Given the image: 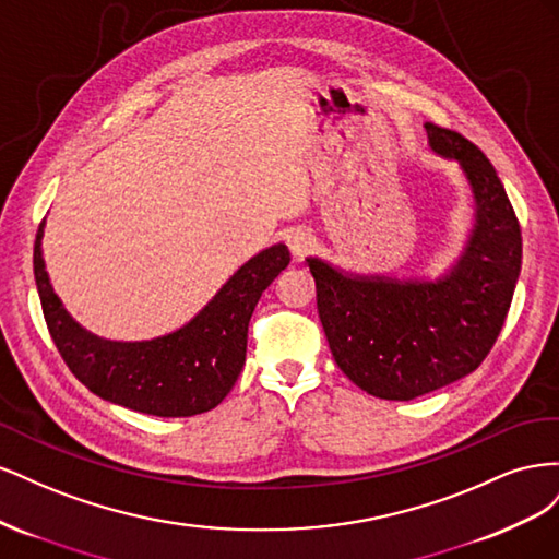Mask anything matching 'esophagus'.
I'll return each instance as SVG.
<instances>
[{
	"label": "esophagus",
	"mask_w": 559,
	"mask_h": 559,
	"mask_svg": "<svg viewBox=\"0 0 559 559\" xmlns=\"http://www.w3.org/2000/svg\"><path fill=\"white\" fill-rule=\"evenodd\" d=\"M286 242H289V249H292L294 257L302 259L312 249V235L308 230L296 228V230L289 233V238H286Z\"/></svg>",
	"instance_id": "obj_1"
}]
</instances>
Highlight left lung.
<instances>
[{
  "instance_id": "1",
  "label": "left lung",
  "mask_w": 559,
  "mask_h": 559,
  "mask_svg": "<svg viewBox=\"0 0 559 559\" xmlns=\"http://www.w3.org/2000/svg\"><path fill=\"white\" fill-rule=\"evenodd\" d=\"M429 144L456 158L476 195V230L450 277L429 282L345 277L308 259L317 310L343 373L364 392L411 401L476 370L509 314L522 263L515 210L495 165L464 134L427 123Z\"/></svg>"
}]
</instances>
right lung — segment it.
I'll use <instances>...</instances> for the list:
<instances>
[{
    "mask_svg": "<svg viewBox=\"0 0 559 559\" xmlns=\"http://www.w3.org/2000/svg\"><path fill=\"white\" fill-rule=\"evenodd\" d=\"M35 242V280L50 337L72 376L93 394L156 417H191L222 403L245 366L253 308L292 253L275 245L247 261L183 329L144 343H111L83 331L48 284Z\"/></svg>",
    "mask_w": 559,
    "mask_h": 559,
    "instance_id": "obj_1",
    "label": "right lung"
}]
</instances>
